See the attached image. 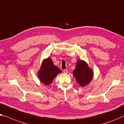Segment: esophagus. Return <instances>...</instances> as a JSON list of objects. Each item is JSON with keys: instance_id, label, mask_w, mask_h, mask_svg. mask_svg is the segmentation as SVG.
<instances>
[{"instance_id": "34e87169", "label": "esophagus", "mask_w": 124, "mask_h": 124, "mask_svg": "<svg viewBox=\"0 0 124 124\" xmlns=\"http://www.w3.org/2000/svg\"><path fill=\"white\" fill-rule=\"evenodd\" d=\"M63 72L64 73H68V70H63Z\"/></svg>"}]
</instances>
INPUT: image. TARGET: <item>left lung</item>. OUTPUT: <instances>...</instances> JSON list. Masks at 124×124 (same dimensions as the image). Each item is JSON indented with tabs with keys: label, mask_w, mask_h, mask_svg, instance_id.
<instances>
[{
	"label": "left lung",
	"mask_w": 124,
	"mask_h": 124,
	"mask_svg": "<svg viewBox=\"0 0 124 124\" xmlns=\"http://www.w3.org/2000/svg\"><path fill=\"white\" fill-rule=\"evenodd\" d=\"M73 73L77 82L82 87L88 85L93 78V72L88 67L87 64L82 60L77 62Z\"/></svg>",
	"instance_id": "8db88e82"
}]
</instances>
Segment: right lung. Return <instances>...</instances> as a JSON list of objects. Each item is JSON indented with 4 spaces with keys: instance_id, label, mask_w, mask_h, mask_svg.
<instances>
[{
    "instance_id": "right-lung-1",
    "label": "right lung",
    "mask_w": 124,
    "mask_h": 124,
    "mask_svg": "<svg viewBox=\"0 0 124 124\" xmlns=\"http://www.w3.org/2000/svg\"><path fill=\"white\" fill-rule=\"evenodd\" d=\"M61 72V70L54 65L51 59L48 58L42 62L38 75L43 84L49 85L56 76Z\"/></svg>"
}]
</instances>
